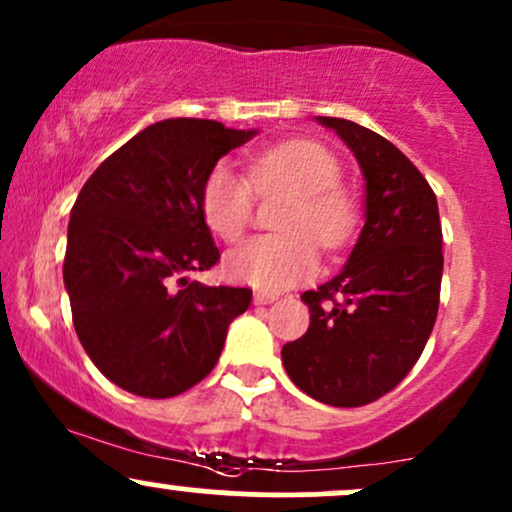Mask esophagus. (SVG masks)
<instances>
[{"instance_id":"obj_1","label":"esophagus","mask_w":512,"mask_h":512,"mask_svg":"<svg viewBox=\"0 0 512 512\" xmlns=\"http://www.w3.org/2000/svg\"><path fill=\"white\" fill-rule=\"evenodd\" d=\"M276 293H267V291H257L255 293V298H252V301H255V305H267V303H274L276 301Z\"/></svg>"}]
</instances>
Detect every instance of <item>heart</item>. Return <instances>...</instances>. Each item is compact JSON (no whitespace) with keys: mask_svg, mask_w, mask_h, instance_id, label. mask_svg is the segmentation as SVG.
I'll list each match as a JSON object with an SVG mask.
<instances>
[{"mask_svg":"<svg viewBox=\"0 0 512 512\" xmlns=\"http://www.w3.org/2000/svg\"><path fill=\"white\" fill-rule=\"evenodd\" d=\"M334 151L313 139H289L250 161L248 180L228 163H216L202 185V219L211 233L236 243L252 211V190L291 192L281 211L279 236H257L226 257V272L260 291H284L310 279L320 267L315 240L339 250L354 238L358 204L342 182Z\"/></svg>","mask_w":512,"mask_h":512,"instance_id":"b5f03b06","label":"heart"}]
</instances>
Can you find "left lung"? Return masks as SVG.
I'll return each instance as SVG.
<instances>
[{"label":"left lung","instance_id":"8db88e82","mask_svg":"<svg viewBox=\"0 0 512 512\" xmlns=\"http://www.w3.org/2000/svg\"><path fill=\"white\" fill-rule=\"evenodd\" d=\"M354 151L366 180V223L334 279L305 291L310 327L281 361L305 395L363 407L397 387L436 325L443 276L438 202L395 144L351 120L315 117Z\"/></svg>","mask_w":512,"mask_h":512}]
</instances>
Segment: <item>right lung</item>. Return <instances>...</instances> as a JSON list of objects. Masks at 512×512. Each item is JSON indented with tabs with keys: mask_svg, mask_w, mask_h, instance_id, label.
I'll use <instances>...</instances> for the list:
<instances>
[{
	"mask_svg": "<svg viewBox=\"0 0 512 512\" xmlns=\"http://www.w3.org/2000/svg\"><path fill=\"white\" fill-rule=\"evenodd\" d=\"M255 134L161 120L105 158L76 197L64 255L74 330L96 368L132 395L175 397L207 378L228 325L248 310L250 289L187 274L221 257L199 207L204 180Z\"/></svg>",
	"mask_w": 512,
	"mask_h": 512,
	"instance_id": "1",
	"label": "right lung"
}]
</instances>
